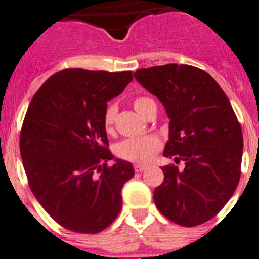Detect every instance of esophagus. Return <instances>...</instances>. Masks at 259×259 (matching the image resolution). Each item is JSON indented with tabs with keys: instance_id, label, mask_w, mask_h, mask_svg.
Here are the masks:
<instances>
[{
	"instance_id": "1",
	"label": "esophagus",
	"mask_w": 259,
	"mask_h": 259,
	"mask_svg": "<svg viewBox=\"0 0 259 259\" xmlns=\"http://www.w3.org/2000/svg\"><path fill=\"white\" fill-rule=\"evenodd\" d=\"M134 169H135V172L140 173V172H142V170L146 169V165L145 164H135Z\"/></svg>"
}]
</instances>
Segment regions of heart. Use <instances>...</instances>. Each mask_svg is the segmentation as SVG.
<instances>
[{"label":"heart","instance_id":"heart-1","mask_svg":"<svg viewBox=\"0 0 259 259\" xmlns=\"http://www.w3.org/2000/svg\"><path fill=\"white\" fill-rule=\"evenodd\" d=\"M154 103L150 97H136L134 100V108L142 117H145L150 105ZM118 108L115 104L108 106L104 114V125H105L106 132H113L114 122H115V115H117ZM162 144L160 140L154 135L144 137H132V139H125L119 142L115 148V153L123 160L134 163H148L150 162L153 156L159 151Z\"/></svg>","mask_w":259,"mask_h":259}]
</instances>
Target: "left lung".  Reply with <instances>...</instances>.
I'll return each mask as SVG.
<instances>
[{"instance_id": "8db88e82", "label": "left lung", "mask_w": 259, "mask_h": 259, "mask_svg": "<svg viewBox=\"0 0 259 259\" xmlns=\"http://www.w3.org/2000/svg\"><path fill=\"white\" fill-rule=\"evenodd\" d=\"M135 78L155 95L169 118L164 181L154 190L160 213L193 227L214 217L240 180L243 132L224 90L207 72L185 64L139 69Z\"/></svg>"}]
</instances>
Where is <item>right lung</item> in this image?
<instances>
[{
	"label": "right lung",
	"mask_w": 259,
	"mask_h": 259,
	"mask_svg": "<svg viewBox=\"0 0 259 259\" xmlns=\"http://www.w3.org/2000/svg\"><path fill=\"white\" fill-rule=\"evenodd\" d=\"M132 72L64 69L33 96L20 134V154L33 195L59 225L97 234L122 209L123 185L135 175L114 159L104 125L108 101ZM116 162L109 167L107 162Z\"/></svg>",
	"instance_id": "obj_1"
}]
</instances>
